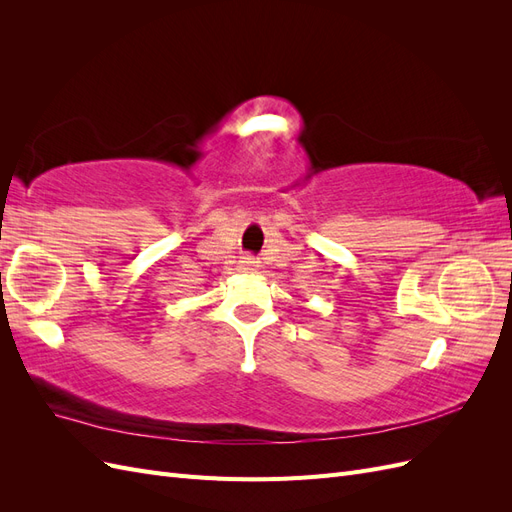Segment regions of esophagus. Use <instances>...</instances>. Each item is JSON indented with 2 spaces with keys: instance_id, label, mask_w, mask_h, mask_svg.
Here are the masks:
<instances>
[{
  "instance_id": "esophagus-1",
  "label": "esophagus",
  "mask_w": 512,
  "mask_h": 512,
  "mask_svg": "<svg viewBox=\"0 0 512 512\" xmlns=\"http://www.w3.org/2000/svg\"><path fill=\"white\" fill-rule=\"evenodd\" d=\"M256 267H258V260H254L252 256H245V258L239 260V271H243V273H250Z\"/></svg>"
}]
</instances>
